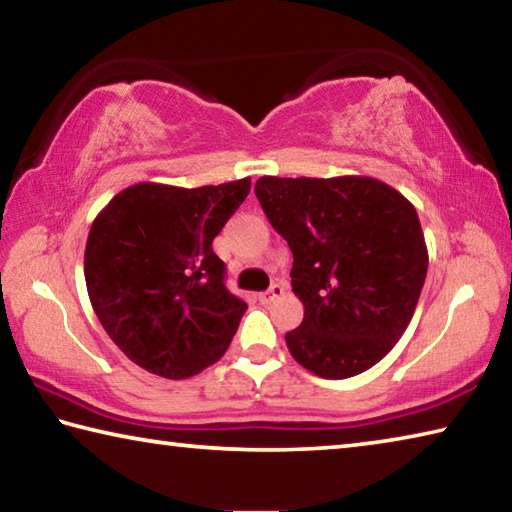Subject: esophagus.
I'll return each mask as SVG.
<instances>
[{"instance_id":"1","label":"esophagus","mask_w":512,"mask_h":512,"mask_svg":"<svg viewBox=\"0 0 512 512\" xmlns=\"http://www.w3.org/2000/svg\"><path fill=\"white\" fill-rule=\"evenodd\" d=\"M282 296H284L282 284H271V289L259 293V302H262V305H271V302H275L277 298H282Z\"/></svg>"}]
</instances>
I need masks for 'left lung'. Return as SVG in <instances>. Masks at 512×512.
Segmentation results:
<instances>
[{
    "label": "left lung",
    "mask_w": 512,
    "mask_h": 512,
    "mask_svg": "<svg viewBox=\"0 0 512 512\" xmlns=\"http://www.w3.org/2000/svg\"><path fill=\"white\" fill-rule=\"evenodd\" d=\"M255 194L287 239L291 287L305 305L284 336L291 357L325 379L375 366L402 339L427 277L415 207L366 176H264Z\"/></svg>",
    "instance_id": "obj_1"
}]
</instances>
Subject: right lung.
I'll return each mask as SVG.
<instances>
[{"label":"right lung","mask_w":512,"mask_h":512,"mask_svg":"<svg viewBox=\"0 0 512 512\" xmlns=\"http://www.w3.org/2000/svg\"><path fill=\"white\" fill-rule=\"evenodd\" d=\"M250 178L196 189L140 183L94 219L85 244L92 309L117 348L164 379L223 357L248 305L225 287L212 241Z\"/></svg>","instance_id":"add662e5"}]
</instances>
